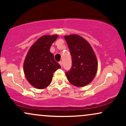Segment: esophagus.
Instances as JSON below:
<instances>
[{"label":"esophagus","instance_id":"34e87169","mask_svg":"<svg viewBox=\"0 0 126 126\" xmlns=\"http://www.w3.org/2000/svg\"><path fill=\"white\" fill-rule=\"evenodd\" d=\"M59 64H60V66H61V67H62V62H59Z\"/></svg>","mask_w":126,"mask_h":126}]
</instances>
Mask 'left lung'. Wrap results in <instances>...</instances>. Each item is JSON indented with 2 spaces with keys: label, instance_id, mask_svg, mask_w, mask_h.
I'll list each match as a JSON object with an SVG mask.
<instances>
[{
  "label": "left lung",
  "instance_id": "left-lung-1",
  "mask_svg": "<svg viewBox=\"0 0 126 126\" xmlns=\"http://www.w3.org/2000/svg\"><path fill=\"white\" fill-rule=\"evenodd\" d=\"M72 56V65L66 72L68 80L74 86H85L93 80L98 69L94 51L85 39L77 34L64 36Z\"/></svg>",
  "mask_w": 126,
  "mask_h": 126
}]
</instances>
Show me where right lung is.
<instances>
[{"instance_id":"add662e5","label":"right lung","mask_w":126,"mask_h":126,"mask_svg":"<svg viewBox=\"0 0 126 126\" xmlns=\"http://www.w3.org/2000/svg\"><path fill=\"white\" fill-rule=\"evenodd\" d=\"M58 35H43L31 46L24 63V72L27 80L37 89L47 87L52 81L53 73L61 67L50 51Z\"/></svg>"}]
</instances>
